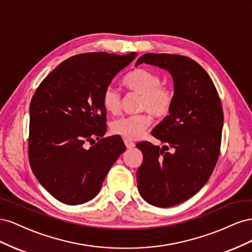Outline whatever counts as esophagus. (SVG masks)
Returning a JSON list of instances; mask_svg holds the SVG:
<instances>
[{"label": "esophagus", "instance_id": "esophagus-1", "mask_svg": "<svg viewBox=\"0 0 252 252\" xmlns=\"http://www.w3.org/2000/svg\"><path fill=\"white\" fill-rule=\"evenodd\" d=\"M124 143H125L126 147H127L128 149H131V148L134 147V143H133L132 141H130V140H125Z\"/></svg>", "mask_w": 252, "mask_h": 252}]
</instances>
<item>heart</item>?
Listing matches in <instances>:
<instances>
[{
	"label": "heart",
	"mask_w": 252,
	"mask_h": 252,
	"mask_svg": "<svg viewBox=\"0 0 252 252\" xmlns=\"http://www.w3.org/2000/svg\"><path fill=\"white\" fill-rule=\"evenodd\" d=\"M125 85L133 93L141 95L140 111H147L157 119L168 117L174 103L173 90L163 86V80L154 71L139 69L125 79ZM105 110L117 114L121 108V94L113 86H108L103 94ZM147 112L116 120L111 125L113 133L129 140L139 139L151 125V118Z\"/></svg>",
	"instance_id": "1"
}]
</instances>
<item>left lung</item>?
Wrapping results in <instances>:
<instances>
[{"label":"left lung","instance_id":"obj_1","mask_svg":"<svg viewBox=\"0 0 252 252\" xmlns=\"http://www.w3.org/2000/svg\"><path fill=\"white\" fill-rule=\"evenodd\" d=\"M142 63L163 68L173 78L172 110L151 131L164 146L136 144L143 152L139 191L147 203L165 208L193 196L210 178L220 156L223 108L215 84L192 59L146 53L135 65Z\"/></svg>","mask_w":252,"mask_h":252}]
</instances>
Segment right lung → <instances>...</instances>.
I'll return each instance as SVG.
<instances>
[{
	"label": "right lung",
	"mask_w": 252,
	"mask_h": 252,
	"mask_svg": "<svg viewBox=\"0 0 252 252\" xmlns=\"http://www.w3.org/2000/svg\"><path fill=\"white\" fill-rule=\"evenodd\" d=\"M136 57L89 52L71 57L37 87L29 108V163L41 185L67 205L86 203L100 192L111 166L126 150L106 132L103 94ZM99 142L93 145L94 139ZM89 142L93 145L87 148Z\"/></svg>",
	"instance_id": "right-lung-1"
}]
</instances>
